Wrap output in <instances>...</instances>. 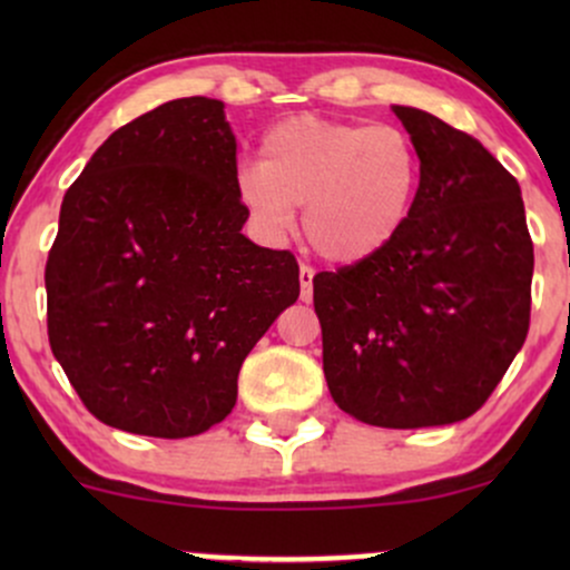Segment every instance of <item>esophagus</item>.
Instances as JSON below:
<instances>
[{"instance_id":"esophagus-1","label":"esophagus","mask_w":570,"mask_h":570,"mask_svg":"<svg viewBox=\"0 0 570 570\" xmlns=\"http://www.w3.org/2000/svg\"><path fill=\"white\" fill-rule=\"evenodd\" d=\"M313 276H316V271L311 265H299V299L303 303L313 299Z\"/></svg>"}]
</instances>
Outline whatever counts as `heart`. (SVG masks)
<instances>
[{"label":"heart","instance_id":"obj_1","mask_svg":"<svg viewBox=\"0 0 570 570\" xmlns=\"http://www.w3.org/2000/svg\"><path fill=\"white\" fill-rule=\"evenodd\" d=\"M421 158L402 128L297 115L263 136L259 163H244L235 193L267 238L289 233L305 206V235L332 263H364L407 225Z\"/></svg>","mask_w":570,"mask_h":570}]
</instances>
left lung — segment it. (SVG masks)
I'll return each mask as SVG.
<instances>
[{"label":"left lung","instance_id":"1","mask_svg":"<svg viewBox=\"0 0 570 570\" xmlns=\"http://www.w3.org/2000/svg\"><path fill=\"white\" fill-rule=\"evenodd\" d=\"M421 158L404 230L375 257L318 273L324 375L340 410L383 429L474 415L531 324L533 240L520 185L474 136L394 107Z\"/></svg>","mask_w":570,"mask_h":570}]
</instances>
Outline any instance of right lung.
<instances>
[{
  "label": "right lung",
  "instance_id": "obj_1",
  "mask_svg": "<svg viewBox=\"0 0 570 570\" xmlns=\"http://www.w3.org/2000/svg\"><path fill=\"white\" fill-rule=\"evenodd\" d=\"M217 98L117 128L67 189L45 265L48 337L101 423L181 440L225 421L248 351L299 297L292 252L240 233Z\"/></svg>",
  "mask_w": 570,
  "mask_h": 570
}]
</instances>
